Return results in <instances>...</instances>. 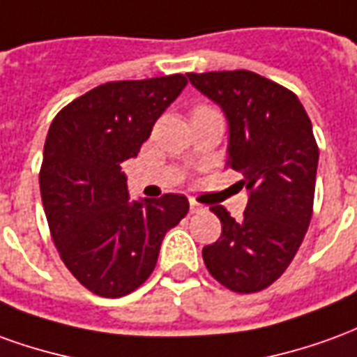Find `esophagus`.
Instances as JSON below:
<instances>
[{"label": "esophagus", "mask_w": 357, "mask_h": 357, "mask_svg": "<svg viewBox=\"0 0 357 357\" xmlns=\"http://www.w3.org/2000/svg\"><path fill=\"white\" fill-rule=\"evenodd\" d=\"M189 208H191V213H201V211H204L203 204L197 203L195 199H191V201H189Z\"/></svg>", "instance_id": "esophagus-1"}]
</instances>
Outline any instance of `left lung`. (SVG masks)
Segmentation results:
<instances>
[{"label":"left lung","mask_w":357,"mask_h":357,"mask_svg":"<svg viewBox=\"0 0 357 357\" xmlns=\"http://www.w3.org/2000/svg\"><path fill=\"white\" fill-rule=\"evenodd\" d=\"M191 84L226 114L230 144L226 168L249 191L243 218L211 206L220 238L203 248L214 280L238 294L268 288L288 268L313 214L319 146L298 96L266 77L236 69L187 73Z\"/></svg>","instance_id":"left-lung-1"}]
</instances>
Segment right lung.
Listing matches in <instances>:
<instances>
[{
    "instance_id": "add662e5",
    "label": "right lung",
    "mask_w": 357,
    "mask_h": 357,
    "mask_svg": "<svg viewBox=\"0 0 357 357\" xmlns=\"http://www.w3.org/2000/svg\"><path fill=\"white\" fill-rule=\"evenodd\" d=\"M185 75L112 81L69 102L50 126L40 195L57 253L86 290L121 298L153 274L187 197L131 201L121 164L139 154Z\"/></svg>"
}]
</instances>
